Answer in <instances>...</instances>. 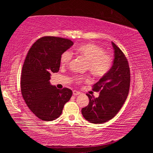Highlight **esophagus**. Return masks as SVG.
I'll use <instances>...</instances> for the list:
<instances>
[{"mask_svg":"<svg viewBox=\"0 0 153 153\" xmlns=\"http://www.w3.org/2000/svg\"><path fill=\"white\" fill-rule=\"evenodd\" d=\"M79 94H80V92H78V91H77V90H74V91H73V94L74 96H77V95H79Z\"/></svg>","mask_w":153,"mask_h":153,"instance_id":"obj_1","label":"esophagus"}]
</instances>
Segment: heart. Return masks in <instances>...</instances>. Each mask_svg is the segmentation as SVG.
<instances>
[{
  "label": "heart",
  "mask_w": 153,
  "mask_h": 153,
  "mask_svg": "<svg viewBox=\"0 0 153 153\" xmlns=\"http://www.w3.org/2000/svg\"><path fill=\"white\" fill-rule=\"evenodd\" d=\"M75 53L87 61L86 69L97 77L105 76L110 71L113 65V58L105 53V49L94 44L88 43L79 45L74 49ZM73 55L70 51H66L61 54L60 63L67 65L71 61ZM78 82L80 78L77 79Z\"/></svg>",
  "instance_id": "heart-1"
}]
</instances>
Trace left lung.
Segmentation results:
<instances>
[{
	"instance_id": "8db88e82",
	"label": "left lung",
	"mask_w": 153,
	"mask_h": 153,
	"mask_svg": "<svg viewBox=\"0 0 153 153\" xmlns=\"http://www.w3.org/2000/svg\"><path fill=\"white\" fill-rule=\"evenodd\" d=\"M114 60L112 67L93 86L92 90L100 92L94 98L86 94L89 104L82 109L85 120L92 123H103L113 119L121 109L128 97L130 86V71L125 55L112 42Z\"/></svg>"
}]
</instances>
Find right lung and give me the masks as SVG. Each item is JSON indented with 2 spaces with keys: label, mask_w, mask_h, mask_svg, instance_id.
Masks as SVG:
<instances>
[{
  "label": "right lung",
  "mask_w": 153,
  "mask_h": 153,
  "mask_svg": "<svg viewBox=\"0 0 153 153\" xmlns=\"http://www.w3.org/2000/svg\"><path fill=\"white\" fill-rule=\"evenodd\" d=\"M73 45L69 39L45 36L33 44L25 57L21 77L22 94L28 108L43 121L58 118L72 96L71 90H59L49 80L52 73L59 70L61 54Z\"/></svg>",
  "instance_id": "1"
}]
</instances>
